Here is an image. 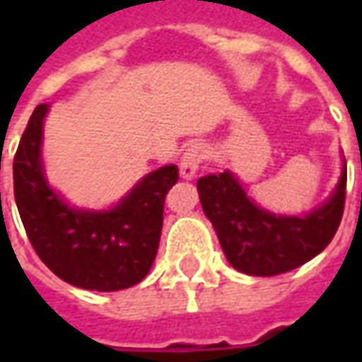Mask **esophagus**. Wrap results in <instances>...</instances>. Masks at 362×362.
<instances>
[{
	"mask_svg": "<svg viewBox=\"0 0 362 362\" xmlns=\"http://www.w3.org/2000/svg\"><path fill=\"white\" fill-rule=\"evenodd\" d=\"M205 157V151L204 147L196 143V145H192L186 153H184V157L180 160V176L184 180H192L194 176L199 170V165H202V160Z\"/></svg>",
	"mask_w": 362,
	"mask_h": 362,
	"instance_id": "1",
	"label": "esophagus"
}]
</instances>
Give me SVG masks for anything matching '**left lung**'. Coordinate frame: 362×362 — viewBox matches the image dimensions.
I'll use <instances>...</instances> for the list:
<instances>
[{"label": "left lung", "mask_w": 362, "mask_h": 362, "mask_svg": "<svg viewBox=\"0 0 362 362\" xmlns=\"http://www.w3.org/2000/svg\"><path fill=\"white\" fill-rule=\"evenodd\" d=\"M347 168L326 204L300 217L275 215L250 202L233 173L197 180L199 202L230 266L246 275L272 277L310 262L332 243L345 207Z\"/></svg>", "instance_id": "1"}]
</instances>
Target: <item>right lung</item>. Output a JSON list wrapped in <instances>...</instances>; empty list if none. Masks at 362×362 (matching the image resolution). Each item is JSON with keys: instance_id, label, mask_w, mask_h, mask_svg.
Wrapping results in <instances>:
<instances>
[{"instance_id": "obj_1", "label": "right lung", "mask_w": 362, "mask_h": 362, "mask_svg": "<svg viewBox=\"0 0 362 362\" xmlns=\"http://www.w3.org/2000/svg\"><path fill=\"white\" fill-rule=\"evenodd\" d=\"M48 108H35L13 163L15 202L28 240L48 269L69 285L103 293L134 287L157 256L165 199L178 182V166L147 174L108 211L74 209L44 178L40 147Z\"/></svg>"}]
</instances>
